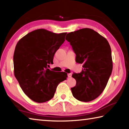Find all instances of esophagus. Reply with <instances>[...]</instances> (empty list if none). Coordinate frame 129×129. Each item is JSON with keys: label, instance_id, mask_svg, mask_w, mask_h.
Listing matches in <instances>:
<instances>
[{"label": "esophagus", "instance_id": "1", "mask_svg": "<svg viewBox=\"0 0 129 129\" xmlns=\"http://www.w3.org/2000/svg\"><path fill=\"white\" fill-rule=\"evenodd\" d=\"M68 77H72V73L68 74Z\"/></svg>", "mask_w": 129, "mask_h": 129}]
</instances>
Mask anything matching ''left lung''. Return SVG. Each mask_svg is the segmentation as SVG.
<instances>
[{"instance_id":"1","label":"left lung","mask_w":129,"mask_h":129,"mask_svg":"<svg viewBox=\"0 0 129 129\" xmlns=\"http://www.w3.org/2000/svg\"><path fill=\"white\" fill-rule=\"evenodd\" d=\"M65 39L76 54V61L84 68L73 73L76 85L71 88L78 101L89 102L102 93L113 69L112 51L106 39L90 28H82L68 34Z\"/></svg>"}]
</instances>
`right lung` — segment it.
<instances>
[{
	"instance_id": "right-lung-1",
	"label": "right lung",
	"mask_w": 129,
	"mask_h": 129,
	"mask_svg": "<svg viewBox=\"0 0 129 129\" xmlns=\"http://www.w3.org/2000/svg\"><path fill=\"white\" fill-rule=\"evenodd\" d=\"M66 35L39 29L17 42L14 54V75L24 93L32 101L42 103L51 100L58 85L67 79L65 72L56 73L48 69Z\"/></svg>"
}]
</instances>
